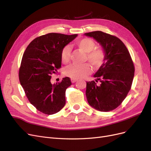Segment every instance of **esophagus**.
Returning a JSON list of instances; mask_svg holds the SVG:
<instances>
[{"label":"esophagus","mask_w":151,"mask_h":151,"mask_svg":"<svg viewBox=\"0 0 151 151\" xmlns=\"http://www.w3.org/2000/svg\"><path fill=\"white\" fill-rule=\"evenodd\" d=\"M71 82L73 83H75L76 81H77V79H73V78H71Z\"/></svg>","instance_id":"esophagus-1"}]
</instances>
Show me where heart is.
Wrapping results in <instances>:
<instances>
[{
  "instance_id": "1",
  "label": "heart",
  "mask_w": 151,
  "mask_h": 151,
  "mask_svg": "<svg viewBox=\"0 0 151 151\" xmlns=\"http://www.w3.org/2000/svg\"><path fill=\"white\" fill-rule=\"evenodd\" d=\"M76 45L78 49L86 53V61H88L95 68L100 67L106 59V52L102 48L96 47V44L90 38H83L76 41ZM61 61L64 64H68L71 59V49L68 45L64 47L61 52ZM91 68L88 64L78 66L72 64L68 66L64 71L65 76L73 79L83 78L90 74Z\"/></svg>"
}]
</instances>
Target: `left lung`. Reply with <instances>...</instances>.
<instances>
[{
    "mask_svg": "<svg viewBox=\"0 0 151 151\" xmlns=\"http://www.w3.org/2000/svg\"><path fill=\"white\" fill-rule=\"evenodd\" d=\"M99 42L106 52V61L94 75L95 81H87L86 96L96 109L107 112L122 104L130 91L135 66L124 43L116 36L96 31L85 33Z\"/></svg>",
    "mask_w": 151,
    "mask_h": 151,
    "instance_id": "8db88e82",
    "label": "left lung"
}]
</instances>
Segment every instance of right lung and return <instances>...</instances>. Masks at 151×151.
I'll use <instances>...</instances> for the list:
<instances>
[{
  "label": "right lung",
  "instance_id": "obj_1",
  "mask_svg": "<svg viewBox=\"0 0 151 151\" xmlns=\"http://www.w3.org/2000/svg\"><path fill=\"white\" fill-rule=\"evenodd\" d=\"M77 37L49 33L35 38L23 54L19 79L29 102L41 113H57L66 104V90L71 85L69 77L55 84L51 76L61 67L63 47Z\"/></svg>",
  "mask_w": 151,
  "mask_h": 151
}]
</instances>
